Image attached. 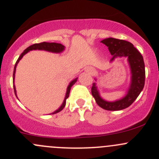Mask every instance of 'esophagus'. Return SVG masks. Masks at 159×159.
Masks as SVG:
<instances>
[{"instance_id": "esophagus-1", "label": "esophagus", "mask_w": 159, "mask_h": 159, "mask_svg": "<svg viewBox=\"0 0 159 159\" xmlns=\"http://www.w3.org/2000/svg\"><path fill=\"white\" fill-rule=\"evenodd\" d=\"M85 72L90 74V75H93L94 73V69L91 67H88V68H85Z\"/></svg>"}]
</instances>
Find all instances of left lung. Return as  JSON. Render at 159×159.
Masks as SVG:
<instances>
[{
  "label": "left lung",
  "mask_w": 159,
  "mask_h": 159,
  "mask_svg": "<svg viewBox=\"0 0 159 159\" xmlns=\"http://www.w3.org/2000/svg\"><path fill=\"white\" fill-rule=\"evenodd\" d=\"M101 42L108 48L112 55L110 62L114 61L117 57H127L131 71V82L125 95L121 99L114 102H108L102 98L95 82L93 83L91 94L95 99L96 103L103 109L108 111L125 109L135 101L145 85V70L143 57L134 45L129 41L108 38L102 40Z\"/></svg>",
  "instance_id": "obj_1"
}]
</instances>
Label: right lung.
I'll return each mask as SVG.
<instances>
[{"label":"right lung","mask_w":159,"mask_h":159,"mask_svg":"<svg viewBox=\"0 0 159 159\" xmlns=\"http://www.w3.org/2000/svg\"><path fill=\"white\" fill-rule=\"evenodd\" d=\"M65 47L64 45H62L61 44H58V43H49V42H42V43H39V44H34L32 45L29 46L28 48H27L24 51L23 53H21V54L20 55V57H18L17 61H16L15 65H14V73H13V86H14V94H15L16 97L17 98V91H16V88L15 85H14V78H15V72H16V68H17V65L18 64V62L20 61V59L23 57V56L25 54H26L27 53L29 52L30 51H33V50H40V51H49V52H52V53H56V54H58V53H61L65 51ZM77 80H78V78H75V79L72 80L68 84V88H67V91H66V94H65V99H64V102L62 103V105H61L60 108H57V110L54 111V112L51 113V115H54V114L58 113L59 111H61L64 108H65V105H66V99L69 97V94H70V89H71L72 86L76 83Z\"/></svg>","instance_id":"1"}]
</instances>
